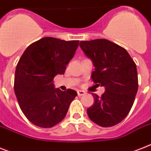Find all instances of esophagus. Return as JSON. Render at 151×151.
Masks as SVG:
<instances>
[{"label": "esophagus", "instance_id": "esophagus-1", "mask_svg": "<svg viewBox=\"0 0 151 151\" xmlns=\"http://www.w3.org/2000/svg\"><path fill=\"white\" fill-rule=\"evenodd\" d=\"M85 94H86V92H85L84 91H82V90H78V95L79 97L83 96V95H84Z\"/></svg>", "mask_w": 151, "mask_h": 151}]
</instances>
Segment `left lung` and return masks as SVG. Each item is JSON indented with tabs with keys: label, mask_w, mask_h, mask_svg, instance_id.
Instances as JSON below:
<instances>
[{
	"label": "left lung",
	"mask_w": 151,
	"mask_h": 151,
	"mask_svg": "<svg viewBox=\"0 0 151 151\" xmlns=\"http://www.w3.org/2000/svg\"><path fill=\"white\" fill-rule=\"evenodd\" d=\"M80 47L95 67L91 79L105 89L101 97L93 94L88 117L102 127L118 124L130 111L138 90L136 63L124 48L107 40L81 41Z\"/></svg>",
	"instance_id": "1"
}]
</instances>
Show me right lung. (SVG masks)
Segmentation results:
<instances>
[{"label": "right lung", "instance_id": "right-lung-1", "mask_svg": "<svg viewBox=\"0 0 151 151\" xmlns=\"http://www.w3.org/2000/svg\"><path fill=\"white\" fill-rule=\"evenodd\" d=\"M79 41L45 37L32 43L18 61L14 89L21 109L35 126L51 128L67 115L77 91L55 88L53 78L63 74Z\"/></svg>", "mask_w": 151, "mask_h": 151}]
</instances>
